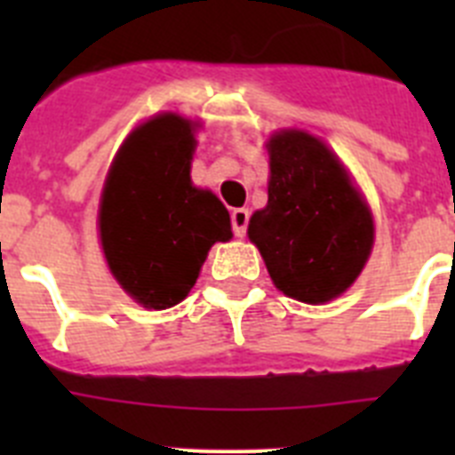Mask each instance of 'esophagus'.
<instances>
[{"label":"esophagus","instance_id":"obj_1","mask_svg":"<svg viewBox=\"0 0 455 455\" xmlns=\"http://www.w3.org/2000/svg\"><path fill=\"white\" fill-rule=\"evenodd\" d=\"M230 219H232V232H235V236L246 235L248 220H251V212H248V209H235Z\"/></svg>","mask_w":455,"mask_h":455}]
</instances>
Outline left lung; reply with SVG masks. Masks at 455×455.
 Here are the masks:
<instances>
[{
    "instance_id": "left-lung-1",
    "label": "left lung",
    "mask_w": 455,
    "mask_h": 455,
    "mask_svg": "<svg viewBox=\"0 0 455 455\" xmlns=\"http://www.w3.org/2000/svg\"><path fill=\"white\" fill-rule=\"evenodd\" d=\"M268 155V203L252 214L248 236L280 291L309 305L332 300L364 268L371 214L344 166L315 136L273 134Z\"/></svg>"
}]
</instances>
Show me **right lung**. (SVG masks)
<instances>
[{"label":"right lung","instance_id":"right-lung-1","mask_svg":"<svg viewBox=\"0 0 455 455\" xmlns=\"http://www.w3.org/2000/svg\"><path fill=\"white\" fill-rule=\"evenodd\" d=\"M191 123L164 114L124 140L100 204L108 268L143 307L187 299L209 248L232 236L230 214L212 191L191 184Z\"/></svg>","mask_w":455,"mask_h":455}]
</instances>
